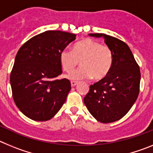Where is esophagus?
<instances>
[{"mask_svg":"<svg viewBox=\"0 0 153 153\" xmlns=\"http://www.w3.org/2000/svg\"><path fill=\"white\" fill-rule=\"evenodd\" d=\"M70 83H71V86H76V85L77 84L78 82H77V81H71Z\"/></svg>","mask_w":153,"mask_h":153,"instance_id":"obj_1","label":"esophagus"}]
</instances>
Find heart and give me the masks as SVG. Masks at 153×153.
Returning <instances> with one entry per match:
<instances>
[{"label":"heart","instance_id":"obj_1","mask_svg":"<svg viewBox=\"0 0 153 153\" xmlns=\"http://www.w3.org/2000/svg\"><path fill=\"white\" fill-rule=\"evenodd\" d=\"M63 70L71 72L80 61L79 69L69 74L71 79H83L93 77L101 80L109 74L113 65L114 55L109 46L92 39H86L74 45L73 51L64 49L60 55Z\"/></svg>","mask_w":153,"mask_h":153}]
</instances>
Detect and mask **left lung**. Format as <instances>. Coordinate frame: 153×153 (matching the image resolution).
Returning a JSON list of instances; mask_svg holds the SVG:
<instances>
[{
	"label": "left lung",
	"mask_w": 153,
	"mask_h": 153,
	"mask_svg": "<svg viewBox=\"0 0 153 153\" xmlns=\"http://www.w3.org/2000/svg\"><path fill=\"white\" fill-rule=\"evenodd\" d=\"M89 35L103 37L113 51L114 61L106 78L90 85L83 101L96 120L109 123L123 118L136 102L140 93V67L125 42L104 33Z\"/></svg>",
	"instance_id": "8db88e82"
}]
</instances>
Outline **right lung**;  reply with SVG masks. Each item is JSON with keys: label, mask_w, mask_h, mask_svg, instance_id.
<instances>
[{"label": "right lung", "mask_w": 153, "mask_h": 153, "mask_svg": "<svg viewBox=\"0 0 153 153\" xmlns=\"http://www.w3.org/2000/svg\"><path fill=\"white\" fill-rule=\"evenodd\" d=\"M75 39L74 33L47 30L33 36L19 49L10 82L16 106L28 118L51 120L67 100L70 80L56 77L63 73L60 53Z\"/></svg>", "instance_id": "obj_1"}]
</instances>
